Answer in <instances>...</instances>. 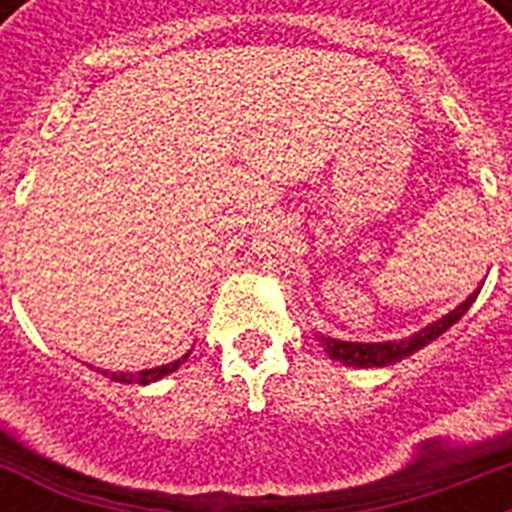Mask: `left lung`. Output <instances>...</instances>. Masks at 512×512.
I'll return each instance as SVG.
<instances>
[{
    "mask_svg": "<svg viewBox=\"0 0 512 512\" xmlns=\"http://www.w3.org/2000/svg\"><path fill=\"white\" fill-rule=\"evenodd\" d=\"M478 292L481 287L473 292V295L460 303L454 311H449L446 316H441L438 321L428 324L425 329L420 332H414L412 337H404V340H388V342H345V340H335V337H327V335H316V340L324 345L329 358H335L340 364L345 366H358V369H369V366H388V364H396L401 358L412 356L417 353L420 348L430 345L433 340L444 335L446 329L454 327L457 321L468 313V308L476 303Z\"/></svg>",
    "mask_w": 512,
    "mask_h": 512,
    "instance_id": "1",
    "label": "left lung"
}]
</instances>
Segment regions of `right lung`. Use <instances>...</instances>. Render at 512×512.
I'll list each match as a JSON object with an SVG mask.
<instances>
[{
    "instance_id": "obj_1",
    "label": "right lung",
    "mask_w": 512,
    "mask_h": 512,
    "mask_svg": "<svg viewBox=\"0 0 512 512\" xmlns=\"http://www.w3.org/2000/svg\"><path fill=\"white\" fill-rule=\"evenodd\" d=\"M188 356H191V350H188L183 358L172 361V364L154 366V369H143V372H106V369H103V374H106L108 380H114V382H127V385H148V382L162 380V377H167V374L177 372V369H180V364H183ZM92 369H95V366H92Z\"/></svg>"
}]
</instances>
